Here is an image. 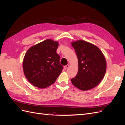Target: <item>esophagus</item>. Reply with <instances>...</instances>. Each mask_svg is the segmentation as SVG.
Returning <instances> with one entry per match:
<instances>
[{"label": "esophagus", "instance_id": "1", "mask_svg": "<svg viewBox=\"0 0 125 125\" xmlns=\"http://www.w3.org/2000/svg\"><path fill=\"white\" fill-rule=\"evenodd\" d=\"M69 67V65H66V66H64V67H63V69H65V70H66Z\"/></svg>", "mask_w": 125, "mask_h": 125}]
</instances>
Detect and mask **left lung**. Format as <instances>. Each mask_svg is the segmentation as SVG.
<instances>
[{
  "label": "left lung",
  "instance_id": "obj_1",
  "mask_svg": "<svg viewBox=\"0 0 125 125\" xmlns=\"http://www.w3.org/2000/svg\"><path fill=\"white\" fill-rule=\"evenodd\" d=\"M78 59V71L71 79L79 89L86 91L95 87L104 77L106 62L100 49L92 44L79 40L72 43Z\"/></svg>",
  "mask_w": 125,
  "mask_h": 125
}]
</instances>
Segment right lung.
Listing matches in <instances>:
<instances>
[{
    "label": "right lung",
    "instance_id": "obj_1",
    "mask_svg": "<svg viewBox=\"0 0 125 125\" xmlns=\"http://www.w3.org/2000/svg\"><path fill=\"white\" fill-rule=\"evenodd\" d=\"M58 43L45 40L32 46L26 52L23 62L25 76L34 86L46 88L53 84L62 73L63 66L56 51Z\"/></svg>",
    "mask_w": 125,
    "mask_h": 125
}]
</instances>
